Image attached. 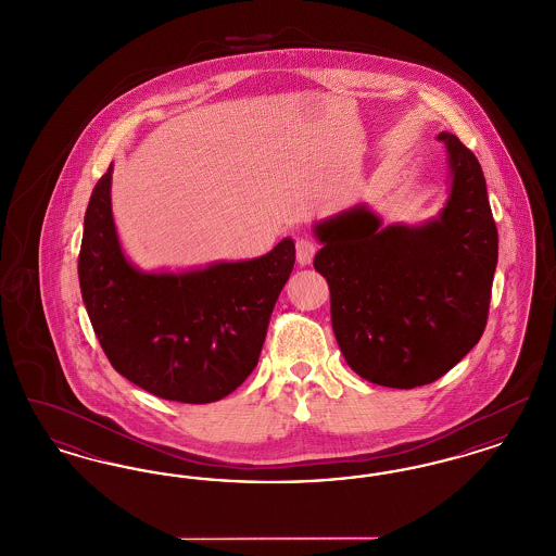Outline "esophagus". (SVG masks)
I'll return each mask as SVG.
<instances>
[{
    "label": "esophagus",
    "mask_w": 556,
    "mask_h": 556,
    "mask_svg": "<svg viewBox=\"0 0 556 556\" xmlns=\"http://www.w3.org/2000/svg\"><path fill=\"white\" fill-rule=\"evenodd\" d=\"M317 254V243L311 241V239H298L295 241V258H298V265L306 266L313 263Z\"/></svg>",
    "instance_id": "1"
}]
</instances>
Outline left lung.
Returning a JSON list of instances; mask_svg holds the SVG:
<instances>
[{"label":"left lung","mask_w":556,"mask_h":556,"mask_svg":"<svg viewBox=\"0 0 556 556\" xmlns=\"http://www.w3.org/2000/svg\"><path fill=\"white\" fill-rule=\"evenodd\" d=\"M448 198L419 225L367 204L313 227L315 268L331 291V325L348 367L370 383L413 390L448 372L479 342L498 263V231L476 154L440 132Z\"/></svg>","instance_id":"1"}]
</instances>
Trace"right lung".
Wrapping results in <instances>:
<instances>
[{"mask_svg": "<svg viewBox=\"0 0 556 556\" xmlns=\"http://www.w3.org/2000/svg\"><path fill=\"white\" fill-rule=\"evenodd\" d=\"M112 170L110 164L91 191L79 252L80 295L110 365L164 400L229 396L258 365L268 318L295 263L293 239L252 261L141 270L116 233Z\"/></svg>", "mask_w": 556, "mask_h": 556, "instance_id": "1", "label": "right lung"}]
</instances>
